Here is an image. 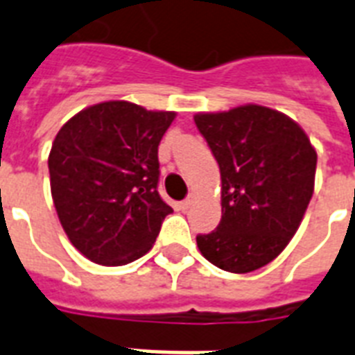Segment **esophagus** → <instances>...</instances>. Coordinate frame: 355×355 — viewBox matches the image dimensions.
Listing matches in <instances>:
<instances>
[{
    "mask_svg": "<svg viewBox=\"0 0 355 355\" xmlns=\"http://www.w3.org/2000/svg\"><path fill=\"white\" fill-rule=\"evenodd\" d=\"M193 195H191V197H188V199L186 200H182V202H180V205H178V208H180V210H188L189 206L193 205Z\"/></svg>",
    "mask_w": 355,
    "mask_h": 355,
    "instance_id": "34e87169",
    "label": "esophagus"
}]
</instances>
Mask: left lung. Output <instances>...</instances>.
Here are the masks:
<instances>
[{
  "instance_id": "obj_1",
  "label": "left lung",
  "mask_w": 355,
  "mask_h": 355,
  "mask_svg": "<svg viewBox=\"0 0 355 355\" xmlns=\"http://www.w3.org/2000/svg\"><path fill=\"white\" fill-rule=\"evenodd\" d=\"M193 119L219 164L223 211L217 230L197 236V247L228 272L259 269L302 223L315 189L317 150L295 119L254 103Z\"/></svg>"
}]
</instances>
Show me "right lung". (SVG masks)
Masks as SVG:
<instances>
[{
	"instance_id": "right-lung-1",
	"label": "right lung",
	"mask_w": 355,
	"mask_h": 355,
	"mask_svg": "<svg viewBox=\"0 0 355 355\" xmlns=\"http://www.w3.org/2000/svg\"><path fill=\"white\" fill-rule=\"evenodd\" d=\"M177 112L128 101L86 107L64 123L49 150L58 221L77 250L105 267L153 248L171 214L156 191L158 145Z\"/></svg>"
}]
</instances>
